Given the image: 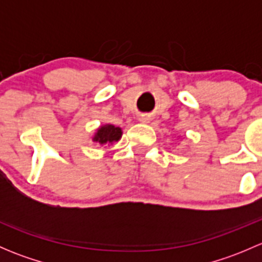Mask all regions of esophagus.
<instances>
[{
	"label": "esophagus",
	"instance_id": "esophagus-1",
	"mask_svg": "<svg viewBox=\"0 0 262 262\" xmlns=\"http://www.w3.org/2000/svg\"><path fill=\"white\" fill-rule=\"evenodd\" d=\"M150 120V116L147 115V114H143L139 116V121H142V123H148V121Z\"/></svg>",
	"mask_w": 262,
	"mask_h": 262
}]
</instances>
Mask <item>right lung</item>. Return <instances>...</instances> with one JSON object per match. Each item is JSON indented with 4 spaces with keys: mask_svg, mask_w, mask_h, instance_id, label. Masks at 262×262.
<instances>
[{
    "mask_svg": "<svg viewBox=\"0 0 262 262\" xmlns=\"http://www.w3.org/2000/svg\"><path fill=\"white\" fill-rule=\"evenodd\" d=\"M121 134H123L121 128L113 125V124H106V125H102L97 129L92 141L104 146V144L118 142L121 138Z\"/></svg>",
    "mask_w": 262,
    "mask_h": 262,
    "instance_id": "add662e5",
    "label": "right lung"
}]
</instances>
